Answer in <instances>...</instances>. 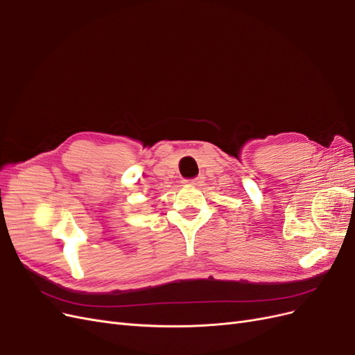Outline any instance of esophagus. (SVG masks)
Returning <instances> with one entry per match:
<instances>
[{"label": "esophagus", "instance_id": "34e87169", "mask_svg": "<svg viewBox=\"0 0 355 355\" xmlns=\"http://www.w3.org/2000/svg\"><path fill=\"white\" fill-rule=\"evenodd\" d=\"M202 182H204V178L198 176V178H194V179H187L185 184L187 185H192V187H201Z\"/></svg>", "mask_w": 355, "mask_h": 355}]
</instances>
